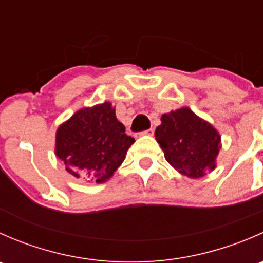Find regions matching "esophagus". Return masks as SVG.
Listing matches in <instances>:
<instances>
[{"label": "esophagus", "mask_w": 263, "mask_h": 263, "mask_svg": "<svg viewBox=\"0 0 263 263\" xmlns=\"http://www.w3.org/2000/svg\"><path fill=\"white\" fill-rule=\"evenodd\" d=\"M140 136H145V135H147V136H153L154 135V128H148V129H145V131H141L140 132Z\"/></svg>", "instance_id": "esophagus-1"}]
</instances>
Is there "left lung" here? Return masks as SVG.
Listing matches in <instances>:
<instances>
[{
  "mask_svg": "<svg viewBox=\"0 0 263 263\" xmlns=\"http://www.w3.org/2000/svg\"><path fill=\"white\" fill-rule=\"evenodd\" d=\"M155 137L166 161L179 173L198 178L215 169L220 148L219 134L188 108L163 115Z\"/></svg>",
  "mask_w": 263,
  "mask_h": 263,
  "instance_id": "obj_1",
  "label": "left lung"
}]
</instances>
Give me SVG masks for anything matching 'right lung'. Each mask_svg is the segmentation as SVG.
<instances>
[{
  "mask_svg": "<svg viewBox=\"0 0 263 263\" xmlns=\"http://www.w3.org/2000/svg\"><path fill=\"white\" fill-rule=\"evenodd\" d=\"M134 142L112 104L103 103L79 110L57 129L55 154L71 176L102 183L113 176Z\"/></svg>",
  "mask_w": 263,
  "mask_h": 263,
  "instance_id": "add662e5",
  "label": "right lung"
}]
</instances>
